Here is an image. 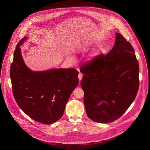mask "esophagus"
Here are the masks:
<instances>
[{"label":"esophagus","mask_w":150,"mask_h":150,"mask_svg":"<svg viewBox=\"0 0 150 150\" xmlns=\"http://www.w3.org/2000/svg\"><path fill=\"white\" fill-rule=\"evenodd\" d=\"M82 77H83V75H82V74L80 73L79 74V75H78V77H79V80L81 81L82 80Z\"/></svg>","instance_id":"34e87169"}]
</instances>
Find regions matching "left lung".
I'll return each mask as SVG.
<instances>
[{
	"label": "left lung",
	"instance_id": "left-lung-1",
	"mask_svg": "<svg viewBox=\"0 0 150 150\" xmlns=\"http://www.w3.org/2000/svg\"><path fill=\"white\" fill-rule=\"evenodd\" d=\"M113 48L81 66L87 116L96 122L116 120L134 100L139 86V63L131 43L116 33Z\"/></svg>",
	"mask_w": 150,
	"mask_h": 150
}]
</instances>
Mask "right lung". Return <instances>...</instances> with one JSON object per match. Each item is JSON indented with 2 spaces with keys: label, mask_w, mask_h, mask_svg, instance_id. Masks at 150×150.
Returning <instances> with one entry per match:
<instances>
[{
  "label": "right lung",
  "mask_w": 150,
  "mask_h": 150,
  "mask_svg": "<svg viewBox=\"0 0 150 150\" xmlns=\"http://www.w3.org/2000/svg\"><path fill=\"white\" fill-rule=\"evenodd\" d=\"M18 42L10 68L12 89L21 109L37 122L52 124L59 120L74 89L79 84V72L74 68L33 71L26 66Z\"/></svg>",
  "instance_id": "obj_1"
}]
</instances>
